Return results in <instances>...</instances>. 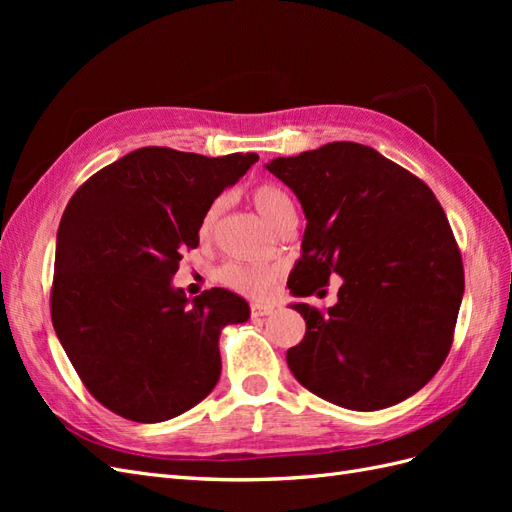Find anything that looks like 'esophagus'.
Instances as JSON below:
<instances>
[{"instance_id":"34e87169","label":"esophagus","mask_w":512,"mask_h":512,"mask_svg":"<svg viewBox=\"0 0 512 512\" xmlns=\"http://www.w3.org/2000/svg\"><path fill=\"white\" fill-rule=\"evenodd\" d=\"M250 312H252V318H265L275 312V307L273 305H252Z\"/></svg>"}]
</instances>
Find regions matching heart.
Returning a JSON list of instances; mask_svg holds the SVG:
<instances>
[{
  "label": "heart",
  "instance_id": "1",
  "mask_svg": "<svg viewBox=\"0 0 512 512\" xmlns=\"http://www.w3.org/2000/svg\"><path fill=\"white\" fill-rule=\"evenodd\" d=\"M252 203L258 209V213L265 218L271 226H275L280 222L284 215L292 213V200L290 196L282 190L277 188V185L271 183H262L256 185L252 190ZM220 207L222 203L220 200H215V203L205 211L203 220H200V239H209L215 222H218V215H220ZM275 267L269 265H245V262H228V265L222 267L220 271V282L235 290L247 299H262L267 297L275 277H277Z\"/></svg>",
  "mask_w": 512,
  "mask_h": 512
}]
</instances>
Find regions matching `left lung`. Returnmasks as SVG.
<instances>
[{"instance_id": "obj_1", "label": "left lung", "mask_w": 512, "mask_h": 512, "mask_svg": "<svg viewBox=\"0 0 512 512\" xmlns=\"http://www.w3.org/2000/svg\"><path fill=\"white\" fill-rule=\"evenodd\" d=\"M297 194L307 226L288 288L309 297L342 275L329 309L305 318L288 367L307 391L371 412L399 404L436 376L453 346L463 262L427 183L376 149L329 143L267 164Z\"/></svg>"}]
</instances>
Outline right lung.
Wrapping results in <instances>:
<instances>
[{"label": "right lung", "mask_w": 512, "mask_h": 512, "mask_svg": "<svg viewBox=\"0 0 512 512\" xmlns=\"http://www.w3.org/2000/svg\"><path fill=\"white\" fill-rule=\"evenodd\" d=\"M256 153L207 158L141 147L91 175L57 230L51 318L72 367L104 408L160 423L218 384L220 333L250 318L224 288L192 301L170 286L198 247L205 211Z\"/></svg>", "instance_id": "right-lung-1"}]
</instances>
